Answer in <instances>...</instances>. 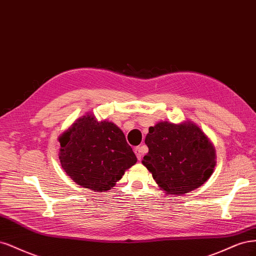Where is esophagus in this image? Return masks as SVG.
Returning a JSON list of instances; mask_svg holds the SVG:
<instances>
[{
	"instance_id": "1",
	"label": "esophagus",
	"mask_w": 256,
	"mask_h": 256,
	"mask_svg": "<svg viewBox=\"0 0 256 256\" xmlns=\"http://www.w3.org/2000/svg\"><path fill=\"white\" fill-rule=\"evenodd\" d=\"M134 152H135V154L137 156V158L140 160L142 158V154L144 153V146H136L135 149H134Z\"/></svg>"
}]
</instances>
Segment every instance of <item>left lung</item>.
Masks as SVG:
<instances>
[{
	"label": "left lung",
	"mask_w": 256,
	"mask_h": 256,
	"mask_svg": "<svg viewBox=\"0 0 256 256\" xmlns=\"http://www.w3.org/2000/svg\"><path fill=\"white\" fill-rule=\"evenodd\" d=\"M144 142L149 152L144 156L142 164L160 187L170 194L192 192L212 176L215 149L190 122H160L149 128Z\"/></svg>",
	"instance_id": "1"
}]
</instances>
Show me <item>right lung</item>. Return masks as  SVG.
Wrapping results in <instances>:
<instances>
[{
  "instance_id": "obj_1",
  "label": "right lung",
  "mask_w": 256,
  "mask_h": 256,
  "mask_svg": "<svg viewBox=\"0 0 256 256\" xmlns=\"http://www.w3.org/2000/svg\"><path fill=\"white\" fill-rule=\"evenodd\" d=\"M60 142L62 169L78 185L96 192L110 190L137 162L122 130L92 114L78 119Z\"/></svg>"
}]
</instances>
